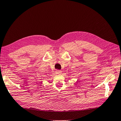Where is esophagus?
I'll return each instance as SVG.
<instances>
[{"instance_id":"34e87169","label":"esophagus","mask_w":121,"mask_h":121,"mask_svg":"<svg viewBox=\"0 0 121 121\" xmlns=\"http://www.w3.org/2000/svg\"><path fill=\"white\" fill-rule=\"evenodd\" d=\"M62 73V71L61 70H56V74H61Z\"/></svg>"}]
</instances>
